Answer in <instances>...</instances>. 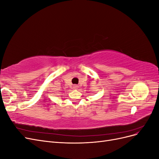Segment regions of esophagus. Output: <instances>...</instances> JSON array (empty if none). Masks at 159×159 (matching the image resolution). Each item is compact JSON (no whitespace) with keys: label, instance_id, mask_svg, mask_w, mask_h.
I'll return each instance as SVG.
<instances>
[{"label":"esophagus","instance_id":"obj_1","mask_svg":"<svg viewBox=\"0 0 159 159\" xmlns=\"http://www.w3.org/2000/svg\"><path fill=\"white\" fill-rule=\"evenodd\" d=\"M73 88H74V89H77V88H78V86L75 85H74L73 86Z\"/></svg>","mask_w":159,"mask_h":159}]
</instances>
